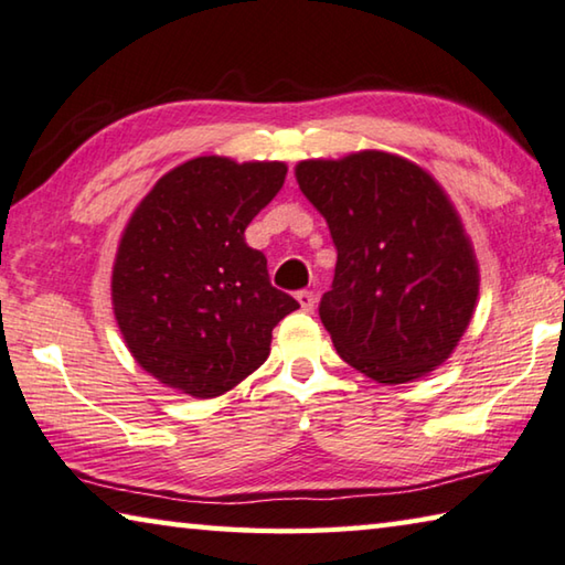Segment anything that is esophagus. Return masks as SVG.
<instances>
[{
	"label": "esophagus",
	"mask_w": 565,
	"mask_h": 565,
	"mask_svg": "<svg viewBox=\"0 0 565 565\" xmlns=\"http://www.w3.org/2000/svg\"><path fill=\"white\" fill-rule=\"evenodd\" d=\"M295 298H298L300 308L305 312H312V308H316V292H312V290H298V295H295Z\"/></svg>",
	"instance_id": "esophagus-1"
}]
</instances>
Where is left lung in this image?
<instances>
[{
  "mask_svg": "<svg viewBox=\"0 0 565 565\" xmlns=\"http://www.w3.org/2000/svg\"><path fill=\"white\" fill-rule=\"evenodd\" d=\"M295 174L338 249L318 312L340 358L377 383L436 370L478 298L473 249L440 184L387 152L308 160Z\"/></svg>",
  "mask_w": 565,
  "mask_h": 565,
  "instance_id": "obj_1",
  "label": "left lung"
}]
</instances>
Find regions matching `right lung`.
<instances>
[{"label": "right lung", "mask_w": 565, "mask_h": 565, "mask_svg": "<svg viewBox=\"0 0 565 565\" xmlns=\"http://www.w3.org/2000/svg\"><path fill=\"white\" fill-rule=\"evenodd\" d=\"M285 174L282 162L195 157L135 210L115 260V318L129 353L160 383L222 395L265 363L273 328L300 308L245 243Z\"/></svg>", "instance_id": "1"}]
</instances>
